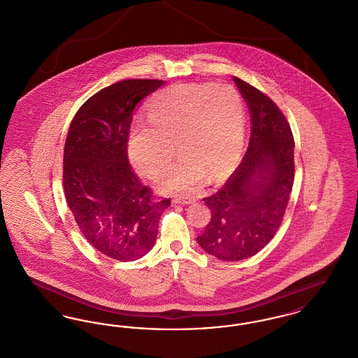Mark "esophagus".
Here are the masks:
<instances>
[{
    "label": "esophagus",
    "instance_id": "34e87169",
    "mask_svg": "<svg viewBox=\"0 0 358 358\" xmlns=\"http://www.w3.org/2000/svg\"><path fill=\"white\" fill-rule=\"evenodd\" d=\"M173 203H174V204L187 205L192 204L193 200H192V199H180V197H176V199L173 200Z\"/></svg>",
    "mask_w": 358,
    "mask_h": 358
}]
</instances>
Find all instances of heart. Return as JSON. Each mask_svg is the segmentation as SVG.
Here are the masks:
<instances>
[{
    "label": "heart",
    "instance_id": "obj_1",
    "mask_svg": "<svg viewBox=\"0 0 358 358\" xmlns=\"http://www.w3.org/2000/svg\"><path fill=\"white\" fill-rule=\"evenodd\" d=\"M148 124H136L127 136L130 161L141 176L157 180L171 166L174 143L181 154L161 185L187 194L205 177L219 181L240 158L245 136V107L231 85H176L155 95Z\"/></svg>",
    "mask_w": 358,
    "mask_h": 358
}]
</instances>
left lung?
<instances>
[{
    "label": "left lung",
    "mask_w": 358,
    "mask_h": 358,
    "mask_svg": "<svg viewBox=\"0 0 358 358\" xmlns=\"http://www.w3.org/2000/svg\"><path fill=\"white\" fill-rule=\"evenodd\" d=\"M248 106L247 153L224 187L205 197L210 222L197 238L209 255L236 262L257 254L276 234L294 184V138L278 106L254 85L234 76Z\"/></svg>",
    "instance_id": "8db88e82"
}]
</instances>
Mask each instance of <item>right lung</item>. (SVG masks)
<instances>
[{
  "instance_id": "add662e5",
  "label": "right lung",
  "mask_w": 358,
  "mask_h": 358,
  "mask_svg": "<svg viewBox=\"0 0 358 358\" xmlns=\"http://www.w3.org/2000/svg\"><path fill=\"white\" fill-rule=\"evenodd\" d=\"M164 80L127 79L91 96L71 122L64 145L63 185L69 209L87 241L120 262L154 247L158 222L171 205L155 200L127 158L136 104Z\"/></svg>"
}]
</instances>
